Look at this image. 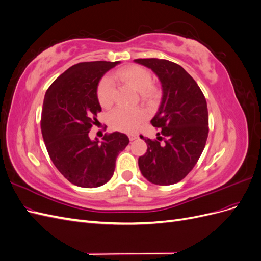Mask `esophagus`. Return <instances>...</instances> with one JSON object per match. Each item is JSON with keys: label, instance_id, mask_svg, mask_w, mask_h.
<instances>
[{"label": "esophagus", "instance_id": "34e87169", "mask_svg": "<svg viewBox=\"0 0 261 261\" xmlns=\"http://www.w3.org/2000/svg\"><path fill=\"white\" fill-rule=\"evenodd\" d=\"M128 138H129L130 141H133V140H135V139L138 138V135H137V134H129Z\"/></svg>", "mask_w": 261, "mask_h": 261}]
</instances>
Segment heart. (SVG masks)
<instances>
[{
  "label": "heart",
  "instance_id": "heart-1",
  "mask_svg": "<svg viewBox=\"0 0 261 261\" xmlns=\"http://www.w3.org/2000/svg\"><path fill=\"white\" fill-rule=\"evenodd\" d=\"M116 76L123 83L129 85L140 92L146 100H152L156 96L155 87L151 85L152 76L148 70L139 65H130L118 70ZM116 88L111 77L102 78L98 85L97 96L99 103L103 108H110L115 100ZM146 112L141 109L117 108L109 116L111 127L126 133L135 132L139 125L146 120Z\"/></svg>",
  "mask_w": 261,
  "mask_h": 261
}]
</instances>
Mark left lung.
<instances>
[{"mask_svg": "<svg viewBox=\"0 0 261 261\" xmlns=\"http://www.w3.org/2000/svg\"><path fill=\"white\" fill-rule=\"evenodd\" d=\"M135 62L151 69L162 87L161 103L151 120L160 133L158 140L143 136L148 148L138 159L139 170L152 184L178 183L193 170L206 146L209 133L206 98L194 78L176 63L160 59Z\"/></svg>", "mask_w": 261, "mask_h": 261, "instance_id": "left-lung-1", "label": "left lung"}]
</instances>
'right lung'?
Returning a JSON list of instances; mask_svg holds the SVG:
<instances>
[{
  "label": "right lung",
  "mask_w": 261,
  "mask_h": 261,
  "mask_svg": "<svg viewBox=\"0 0 261 261\" xmlns=\"http://www.w3.org/2000/svg\"><path fill=\"white\" fill-rule=\"evenodd\" d=\"M120 62H83L60 75L46 90L41 132L53 164L70 183L85 188L111 179L116 158L128 145L120 132L91 140L89 130L101 112L97 89L103 75Z\"/></svg>",
  "instance_id": "1"
}]
</instances>
